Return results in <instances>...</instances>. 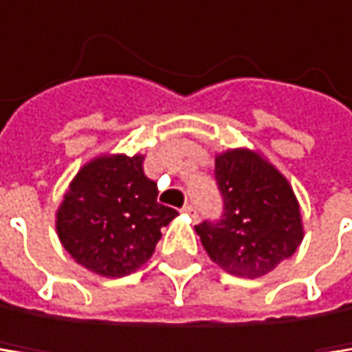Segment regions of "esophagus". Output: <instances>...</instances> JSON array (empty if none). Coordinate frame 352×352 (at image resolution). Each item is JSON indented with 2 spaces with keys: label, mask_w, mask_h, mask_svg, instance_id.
Here are the masks:
<instances>
[{
  "label": "esophagus",
  "mask_w": 352,
  "mask_h": 352,
  "mask_svg": "<svg viewBox=\"0 0 352 352\" xmlns=\"http://www.w3.org/2000/svg\"><path fill=\"white\" fill-rule=\"evenodd\" d=\"M182 213H184V215H190V217H196V209H194L192 205H186V207L182 209Z\"/></svg>",
  "instance_id": "esophagus-1"
}]
</instances>
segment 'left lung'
Wrapping results in <instances>:
<instances>
[{
	"label": "left lung",
	"mask_w": 352,
	"mask_h": 352,
	"mask_svg": "<svg viewBox=\"0 0 352 352\" xmlns=\"http://www.w3.org/2000/svg\"><path fill=\"white\" fill-rule=\"evenodd\" d=\"M223 219L202 221L196 234L209 258L230 274L258 278L292 258L304 239L292 184L264 154L234 147L215 156Z\"/></svg>",
	"instance_id": "8db88e82"
}]
</instances>
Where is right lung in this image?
Instances as JSON below:
<instances>
[{"label":"right lung","instance_id":"obj_1","mask_svg":"<svg viewBox=\"0 0 352 352\" xmlns=\"http://www.w3.org/2000/svg\"><path fill=\"white\" fill-rule=\"evenodd\" d=\"M143 154H101L72 179L56 209V234L86 270L118 278L139 270L179 213L158 202Z\"/></svg>","mask_w":352,"mask_h":352}]
</instances>
